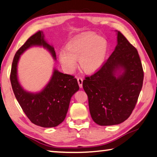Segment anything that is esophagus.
Returning <instances> with one entry per match:
<instances>
[{"label":"esophagus","mask_w":157,"mask_h":157,"mask_svg":"<svg viewBox=\"0 0 157 157\" xmlns=\"http://www.w3.org/2000/svg\"><path fill=\"white\" fill-rule=\"evenodd\" d=\"M77 81H78V83L79 87H80V88H81L82 87H83V78H77Z\"/></svg>","instance_id":"esophagus-1"}]
</instances>
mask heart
Instances as JSON below:
<instances>
[{
  "mask_svg": "<svg viewBox=\"0 0 157 157\" xmlns=\"http://www.w3.org/2000/svg\"><path fill=\"white\" fill-rule=\"evenodd\" d=\"M107 53V42L93 33H86L71 39L66 48L59 52V60L67 72L71 73L78 58L80 67L87 73H92L103 65Z\"/></svg>",
  "mask_w": 157,
  "mask_h": 157,
  "instance_id": "1",
  "label": "heart"
}]
</instances>
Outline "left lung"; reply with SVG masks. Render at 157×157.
Masks as SVG:
<instances>
[{"label": "left lung", "instance_id": "1", "mask_svg": "<svg viewBox=\"0 0 157 157\" xmlns=\"http://www.w3.org/2000/svg\"><path fill=\"white\" fill-rule=\"evenodd\" d=\"M117 35V44L112 54L97 72L83 81L91 117L101 126L125 121L143 87L144 72L138 51L120 31Z\"/></svg>", "mask_w": 157, "mask_h": 157}]
</instances>
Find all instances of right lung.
<instances>
[{
    "mask_svg": "<svg viewBox=\"0 0 157 157\" xmlns=\"http://www.w3.org/2000/svg\"><path fill=\"white\" fill-rule=\"evenodd\" d=\"M33 46L47 48L56 60L54 48L46 42L43 32L35 33L14 56L10 73L12 88L22 110L31 122L42 127H54L64 121L71 97L78 90L79 86L74 76L54 69L50 81L42 91L31 93L24 90L18 81L17 64L20 56Z\"/></svg>",
    "mask_w": 157,
    "mask_h": 157,
    "instance_id": "obj_1",
    "label": "right lung"
}]
</instances>
